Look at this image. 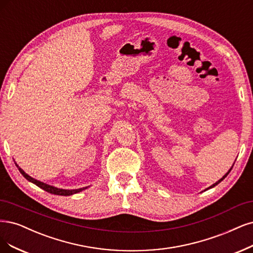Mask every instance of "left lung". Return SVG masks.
I'll use <instances>...</instances> for the list:
<instances>
[{"instance_id": "8db88e82", "label": "left lung", "mask_w": 253, "mask_h": 253, "mask_svg": "<svg viewBox=\"0 0 253 253\" xmlns=\"http://www.w3.org/2000/svg\"><path fill=\"white\" fill-rule=\"evenodd\" d=\"M231 169H232V168H231V169H230L228 170V172H227V173H226V175H225V176H223V178H222V179H220L219 181H217V182H215V183H214V184H212V185H211V187H208V188H211V187H213V186H215V185H217V184H219V183H220V182H221L222 180H224V179L226 178V176H227V175H228V173L230 172V170H231ZM208 188H207V189H208Z\"/></svg>"}]
</instances>
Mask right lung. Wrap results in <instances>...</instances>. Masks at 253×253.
I'll return each instance as SVG.
<instances>
[{"label":"right lung","mask_w":253,"mask_h":253,"mask_svg":"<svg viewBox=\"0 0 253 253\" xmlns=\"http://www.w3.org/2000/svg\"><path fill=\"white\" fill-rule=\"evenodd\" d=\"M16 165V168L19 169V170H20V172L22 173V175L27 179L28 181H30V182H32L33 184H36V185H38L39 187H41L42 189H43V190H46L47 193H50V194H52V195H57V196H71V195H73V194H77V193H80V191H82V190H84V189H85L86 187H83V188H78V189H72V190H69V189H60V188H56V187H54V186H51V185H48V184H46V183H42V182H40V181H38V180H36V179H33V178H31L30 176H28L27 173H26L21 168H19L17 167V164H15Z\"/></svg>","instance_id":"add662e5"}]
</instances>
